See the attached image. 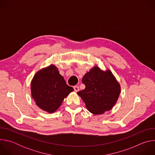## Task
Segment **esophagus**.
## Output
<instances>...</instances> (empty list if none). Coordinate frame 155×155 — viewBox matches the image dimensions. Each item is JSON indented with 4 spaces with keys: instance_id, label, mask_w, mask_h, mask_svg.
I'll return each instance as SVG.
<instances>
[{
    "instance_id": "34e87169",
    "label": "esophagus",
    "mask_w": 155,
    "mask_h": 155,
    "mask_svg": "<svg viewBox=\"0 0 155 155\" xmlns=\"http://www.w3.org/2000/svg\"><path fill=\"white\" fill-rule=\"evenodd\" d=\"M74 91L75 92H78L79 91V87L78 86H74Z\"/></svg>"
}]
</instances>
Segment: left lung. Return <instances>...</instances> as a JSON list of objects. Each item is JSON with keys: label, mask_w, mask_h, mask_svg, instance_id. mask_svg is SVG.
<instances>
[{"label": "left lung", "mask_w": 155, "mask_h": 155, "mask_svg": "<svg viewBox=\"0 0 155 155\" xmlns=\"http://www.w3.org/2000/svg\"><path fill=\"white\" fill-rule=\"evenodd\" d=\"M84 90L77 94L86 104L89 111L94 115L104 114L116 104L120 93V86L110 71H102L94 67L82 79Z\"/></svg>", "instance_id": "1"}]
</instances>
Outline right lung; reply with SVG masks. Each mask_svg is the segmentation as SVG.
Here are the masks:
<instances>
[{"label":"right lung","mask_w":155,"mask_h":155,"mask_svg":"<svg viewBox=\"0 0 155 155\" xmlns=\"http://www.w3.org/2000/svg\"><path fill=\"white\" fill-rule=\"evenodd\" d=\"M73 91L53 65L38 71L31 82L32 96L36 105L48 113L54 112Z\"/></svg>","instance_id":"obj_1"}]
</instances>
